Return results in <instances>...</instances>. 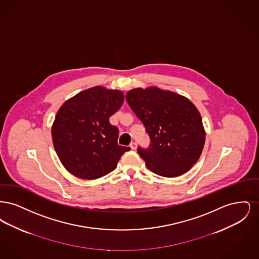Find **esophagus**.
<instances>
[{"mask_svg": "<svg viewBox=\"0 0 259 259\" xmlns=\"http://www.w3.org/2000/svg\"><path fill=\"white\" fill-rule=\"evenodd\" d=\"M130 148H132L133 150H135L136 148H137V143L136 142H132L130 144Z\"/></svg>", "mask_w": 259, "mask_h": 259, "instance_id": "1", "label": "esophagus"}]
</instances>
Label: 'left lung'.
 Segmentation results:
<instances>
[{
    "instance_id": "8db88e82",
    "label": "left lung",
    "mask_w": 259,
    "mask_h": 259,
    "mask_svg": "<svg viewBox=\"0 0 259 259\" xmlns=\"http://www.w3.org/2000/svg\"><path fill=\"white\" fill-rule=\"evenodd\" d=\"M126 101L149 137L148 148L138 147L148 169L166 178L190 170L205 144L196 107L188 99L156 87L132 89L127 92Z\"/></svg>"
}]
</instances>
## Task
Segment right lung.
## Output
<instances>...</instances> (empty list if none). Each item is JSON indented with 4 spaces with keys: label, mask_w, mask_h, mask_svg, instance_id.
<instances>
[{
    "label": "right lung",
    "mask_w": 259,
    "mask_h": 259,
    "mask_svg": "<svg viewBox=\"0 0 259 259\" xmlns=\"http://www.w3.org/2000/svg\"><path fill=\"white\" fill-rule=\"evenodd\" d=\"M118 90L92 87L68 100L57 112L52 141L63 166L75 177L96 180L113 171L129 147L117 143L110 117L122 106Z\"/></svg>",
    "instance_id": "obj_1"
}]
</instances>
